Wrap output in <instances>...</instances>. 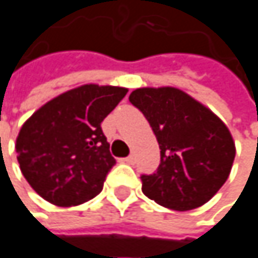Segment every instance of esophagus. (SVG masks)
Listing matches in <instances>:
<instances>
[{
	"instance_id": "1",
	"label": "esophagus",
	"mask_w": 258,
	"mask_h": 258,
	"mask_svg": "<svg viewBox=\"0 0 258 258\" xmlns=\"http://www.w3.org/2000/svg\"><path fill=\"white\" fill-rule=\"evenodd\" d=\"M134 160H136V158H134V155H128V157H125V158H124V161H125V163H128V164H133V163H134Z\"/></svg>"
}]
</instances>
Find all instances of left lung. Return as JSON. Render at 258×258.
<instances>
[{
    "label": "left lung",
    "mask_w": 258,
    "mask_h": 258,
    "mask_svg": "<svg viewBox=\"0 0 258 258\" xmlns=\"http://www.w3.org/2000/svg\"><path fill=\"white\" fill-rule=\"evenodd\" d=\"M130 103L148 119L160 145V166L142 175V191L158 205L189 211L205 205L224 185L234 160L226 124L176 88H140Z\"/></svg>",
    "instance_id": "left-lung-1"
}]
</instances>
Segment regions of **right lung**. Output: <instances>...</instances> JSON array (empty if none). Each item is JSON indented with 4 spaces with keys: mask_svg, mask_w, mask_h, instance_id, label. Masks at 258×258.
<instances>
[{
    "mask_svg": "<svg viewBox=\"0 0 258 258\" xmlns=\"http://www.w3.org/2000/svg\"><path fill=\"white\" fill-rule=\"evenodd\" d=\"M127 92L119 86L83 85L32 113L19 131L16 152L37 194L56 206H76L100 194L116 164L101 122Z\"/></svg>",
    "mask_w": 258,
    "mask_h": 258,
    "instance_id": "add662e5",
    "label": "right lung"
}]
</instances>
